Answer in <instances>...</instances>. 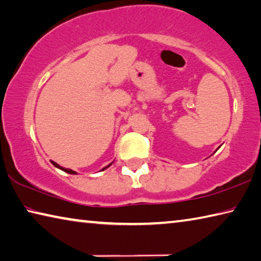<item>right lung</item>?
<instances>
[{"instance_id": "obj_1", "label": "right lung", "mask_w": 261, "mask_h": 261, "mask_svg": "<svg viewBox=\"0 0 261 261\" xmlns=\"http://www.w3.org/2000/svg\"><path fill=\"white\" fill-rule=\"evenodd\" d=\"M52 164H54L56 168H58V169H60V170H63V171H65V172H67V173H70V174H76V172H75V171H73V170H70V169H66V168H63V167H60V165H59V164H57L56 162H54V161H52ZM110 165H111V164H110ZM110 165H107V167H105V168H103V169L101 170V171H103V170H105V169H107L108 167H110Z\"/></svg>"}]
</instances>
